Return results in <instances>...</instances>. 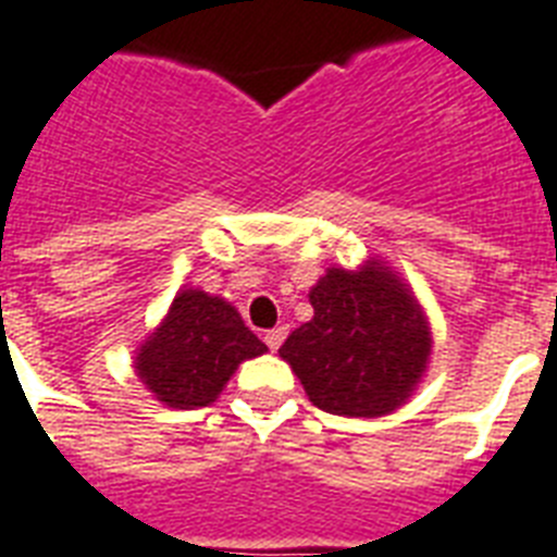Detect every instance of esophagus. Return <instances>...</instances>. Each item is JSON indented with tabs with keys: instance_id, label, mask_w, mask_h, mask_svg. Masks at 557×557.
I'll return each instance as SVG.
<instances>
[{
	"instance_id": "34e87169",
	"label": "esophagus",
	"mask_w": 557,
	"mask_h": 557,
	"mask_svg": "<svg viewBox=\"0 0 557 557\" xmlns=\"http://www.w3.org/2000/svg\"><path fill=\"white\" fill-rule=\"evenodd\" d=\"M288 335V326H274V330L265 332V344H269V349H280V344L286 341Z\"/></svg>"
}]
</instances>
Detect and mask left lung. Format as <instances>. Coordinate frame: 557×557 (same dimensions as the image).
I'll list each match as a JSON object with an SVG mask.
<instances>
[{"label": "left lung", "instance_id": "left-lung-1", "mask_svg": "<svg viewBox=\"0 0 557 557\" xmlns=\"http://www.w3.org/2000/svg\"><path fill=\"white\" fill-rule=\"evenodd\" d=\"M314 314L280 358L326 413L379 419L405 405L431 364V321L398 271L370 257L332 265L309 292Z\"/></svg>", "mask_w": 557, "mask_h": 557}]
</instances>
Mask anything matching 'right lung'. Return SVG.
<instances>
[{"label": "right lung", "mask_w": 557, "mask_h": 557, "mask_svg": "<svg viewBox=\"0 0 557 557\" xmlns=\"http://www.w3.org/2000/svg\"><path fill=\"white\" fill-rule=\"evenodd\" d=\"M269 352L225 297L185 286L135 349V375L173 410L208 407L236 367Z\"/></svg>", "instance_id": "add662e5"}]
</instances>
